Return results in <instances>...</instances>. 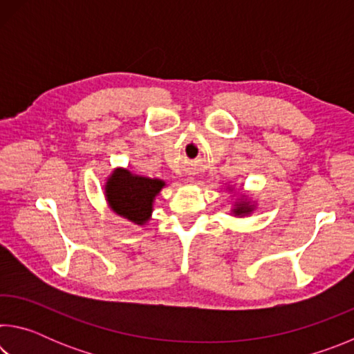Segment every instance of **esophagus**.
Wrapping results in <instances>:
<instances>
[{
    "mask_svg": "<svg viewBox=\"0 0 354 354\" xmlns=\"http://www.w3.org/2000/svg\"><path fill=\"white\" fill-rule=\"evenodd\" d=\"M190 181H194V178H190Z\"/></svg>",
    "mask_w": 354,
    "mask_h": 354,
    "instance_id": "esophagus-1",
    "label": "esophagus"
}]
</instances>
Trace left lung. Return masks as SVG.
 Instances as JSON below:
<instances>
[{
    "label": "left lung",
    "mask_w": 354,
    "mask_h": 354,
    "mask_svg": "<svg viewBox=\"0 0 354 354\" xmlns=\"http://www.w3.org/2000/svg\"><path fill=\"white\" fill-rule=\"evenodd\" d=\"M230 190H232V187H227ZM254 203H251L247 195H241V198H237V201L234 203V207L231 209V212L236 215V217H245V215H250L251 212L254 211Z\"/></svg>",
    "instance_id": "8db88e82"
}]
</instances>
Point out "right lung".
Returning a JSON list of instances; mask_svg holds the SVG:
<instances>
[{
	"mask_svg": "<svg viewBox=\"0 0 354 354\" xmlns=\"http://www.w3.org/2000/svg\"><path fill=\"white\" fill-rule=\"evenodd\" d=\"M164 187L162 179L134 175L128 169H115L104 184V196L117 215L142 226L151 218L154 200Z\"/></svg>",
	"mask_w": 354,
	"mask_h": 354,
	"instance_id": "add662e5",
	"label": "right lung"
}]
</instances>
